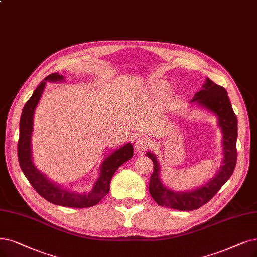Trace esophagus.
Segmentation results:
<instances>
[{"label": "esophagus", "instance_id": "esophagus-1", "mask_svg": "<svg viewBox=\"0 0 257 257\" xmlns=\"http://www.w3.org/2000/svg\"><path fill=\"white\" fill-rule=\"evenodd\" d=\"M151 147V142L148 138L146 137H141L136 140L135 142V150L138 153H143L146 150H148Z\"/></svg>", "mask_w": 257, "mask_h": 257}]
</instances>
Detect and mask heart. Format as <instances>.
<instances>
[{"label": "heart", "mask_w": 257, "mask_h": 257, "mask_svg": "<svg viewBox=\"0 0 257 257\" xmlns=\"http://www.w3.org/2000/svg\"><path fill=\"white\" fill-rule=\"evenodd\" d=\"M153 91L154 93H164L168 89V84L166 83V82L163 81H158V82H155V83L153 84Z\"/></svg>", "instance_id": "obj_1"}]
</instances>
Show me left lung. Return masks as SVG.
<instances>
[{
  "label": "left lung",
  "instance_id": "left-lung-1",
  "mask_svg": "<svg viewBox=\"0 0 257 257\" xmlns=\"http://www.w3.org/2000/svg\"><path fill=\"white\" fill-rule=\"evenodd\" d=\"M195 94L191 102L208 108L218 117V126L223 134V166L216 176L208 183L191 192H173L163 187L159 177V164L156 156L148 152L147 155L154 163V170L150 178L149 191L153 199L161 207H169L179 211L196 210L210 201L234 172L237 160V118L234 114L228 93L222 86L214 83L210 79Z\"/></svg>",
  "mask_w": 257,
  "mask_h": 257
}]
</instances>
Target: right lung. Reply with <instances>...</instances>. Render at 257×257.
I'll return each mask as SVG.
<instances>
[{
	"instance_id": "add662e5",
	"label": "right lung",
	"mask_w": 257,
	"mask_h": 257,
	"mask_svg": "<svg viewBox=\"0 0 257 257\" xmlns=\"http://www.w3.org/2000/svg\"><path fill=\"white\" fill-rule=\"evenodd\" d=\"M63 76L58 73L48 75L34 91L33 96L29 98L24 105L21 119H20V136L18 141V159L20 167L23 171L25 177L28 179L33 188L47 201L58 204V206L68 208H89L97 204L102 198L106 196L109 191V183L112 175L117 169L132 158L133 150L132 143H126L125 146L118 149L110 156L106 157L102 162L100 177L96 181L94 188L90 192L85 194L73 193L67 190L61 189L57 184L50 182L42 173H40L34 166L32 160V145L30 138L33 133V119L34 112L40 98L42 96L46 81L57 82L62 81Z\"/></svg>"
}]
</instances>
